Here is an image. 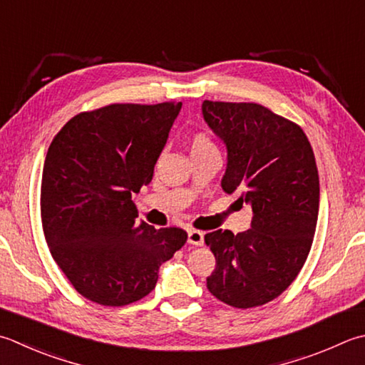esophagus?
I'll return each mask as SVG.
<instances>
[{"label":"esophagus","mask_w":365,"mask_h":365,"mask_svg":"<svg viewBox=\"0 0 365 365\" xmlns=\"http://www.w3.org/2000/svg\"><path fill=\"white\" fill-rule=\"evenodd\" d=\"M188 244L201 247L204 244V234L201 231H195V230L188 231Z\"/></svg>","instance_id":"esophagus-1"}]
</instances>
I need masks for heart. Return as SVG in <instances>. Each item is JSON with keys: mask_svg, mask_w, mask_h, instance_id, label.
Listing matches in <instances>:
<instances>
[{"mask_svg": "<svg viewBox=\"0 0 365 365\" xmlns=\"http://www.w3.org/2000/svg\"><path fill=\"white\" fill-rule=\"evenodd\" d=\"M215 145L212 144V140L207 138L205 134H196L195 138L191 139V152L195 150H204V148H213Z\"/></svg>", "mask_w": 365, "mask_h": 365, "instance_id": "1", "label": "heart"}]
</instances>
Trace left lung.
Masks as SVG:
<instances>
[{
    "label": "left lung",
    "instance_id": "1",
    "mask_svg": "<svg viewBox=\"0 0 365 365\" xmlns=\"http://www.w3.org/2000/svg\"><path fill=\"white\" fill-rule=\"evenodd\" d=\"M202 115L226 145L221 188L253 210L244 232L205 234L217 259L207 288L235 309L267 304L301 272L312 248L319 207L315 155L301 126L264 106L204 101Z\"/></svg>",
    "mask_w": 365,
    "mask_h": 365
}]
</instances>
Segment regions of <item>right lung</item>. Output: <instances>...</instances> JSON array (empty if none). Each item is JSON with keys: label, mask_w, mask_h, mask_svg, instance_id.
<instances>
[{"label": "right lung", "mask_w": 365, "mask_h": 365, "mask_svg": "<svg viewBox=\"0 0 365 365\" xmlns=\"http://www.w3.org/2000/svg\"><path fill=\"white\" fill-rule=\"evenodd\" d=\"M182 103L110 104L78 113L55 135L41 217L55 262L78 294L120 307L152 292L163 262L187 242L178 227L135 223L131 201L153 178Z\"/></svg>", "instance_id": "1"}]
</instances>
